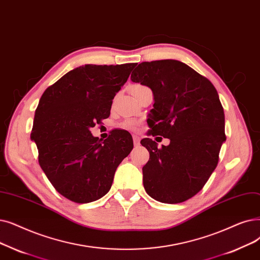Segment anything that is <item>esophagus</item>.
Wrapping results in <instances>:
<instances>
[{
    "label": "esophagus",
    "mask_w": 260,
    "mask_h": 260,
    "mask_svg": "<svg viewBox=\"0 0 260 260\" xmlns=\"http://www.w3.org/2000/svg\"><path fill=\"white\" fill-rule=\"evenodd\" d=\"M133 140H134L135 146H138L140 144V137L137 136V135H135V136L133 137Z\"/></svg>",
    "instance_id": "1"
}]
</instances>
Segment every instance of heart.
Returning a JSON list of instances; mask_svg holds the SVG:
<instances>
[{
  "instance_id": "obj_1",
  "label": "heart",
  "mask_w": 260,
  "mask_h": 260,
  "mask_svg": "<svg viewBox=\"0 0 260 260\" xmlns=\"http://www.w3.org/2000/svg\"><path fill=\"white\" fill-rule=\"evenodd\" d=\"M140 88H143V86H141V85H135V86H133V88H132V90H135V89H140ZM125 127H127V128H132V127H134V123L133 122H127L126 124H125Z\"/></svg>"
}]
</instances>
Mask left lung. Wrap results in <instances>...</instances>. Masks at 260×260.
Wrapping results in <instances>:
<instances>
[{"label": "left lung", "instance_id": "8db88e82", "mask_svg": "<svg viewBox=\"0 0 260 260\" xmlns=\"http://www.w3.org/2000/svg\"><path fill=\"white\" fill-rule=\"evenodd\" d=\"M131 80L153 92L148 118L152 135L170 139L160 149L150 138L141 140L150 152L142 168L146 193L168 204L185 202L206 184L226 140L217 90L206 77L174 59L141 62Z\"/></svg>", "mask_w": 260, "mask_h": 260}]
</instances>
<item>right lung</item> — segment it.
<instances>
[{
  "mask_svg": "<svg viewBox=\"0 0 260 260\" xmlns=\"http://www.w3.org/2000/svg\"><path fill=\"white\" fill-rule=\"evenodd\" d=\"M135 66L77 67L40 98L30 139L43 172L68 200L83 204L104 197L118 166L133 150L128 132L116 131L102 141L90 128L109 117L112 100Z\"/></svg>",
  "mask_w": 260,
  "mask_h": 260,
  "instance_id": "right-lung-1",
  "label": "right lung"
}]
</instances>
